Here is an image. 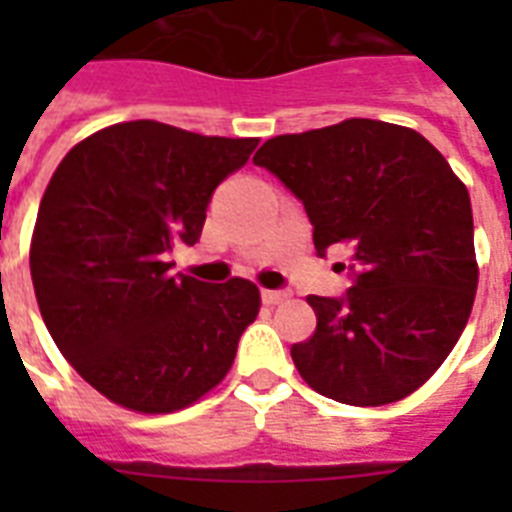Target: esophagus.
<instances>
[{
	"label": "esophagus",
	"instance_id": "34e87169",
	"mask_svg": "<svg viewBox=\"0 0 512 512\" xmlns=\"http://www.w3.org/2000/svg\"><path fill=\"white\" fill-rule=\"evenodd\" d=\"M289 297L287 289H263V303L265 305H279Z\"/></svg>",
	"mask_w": 512,
	"mask_h": 512
}]
</instances>
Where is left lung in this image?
<instances>
[{"mask_svg": "<svg viewBox=\"0 0 512 512\" xmlns=\"http://www.w3.org/2000/svg\"><path fill=\"white\" fill-rule=\"evenodd\" d=\"M252 162L303 201L313 244L348 249L342 300L308 297L316 332L292 345L316 393L350 406L401 401L433 377L478 287L468 188L420 132L377 119L265 140Z\"/></svg>", "mask_w": 512, "mask_h": 512, "instance_id": "1", "label": "left lung"}]
</instances>
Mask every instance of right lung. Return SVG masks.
Listing matches in <instances>:
<instances>
[{"instance_id":"obj_1","label":"right lung","mask_w":512,"mask_h":512,"mask_svg":"<svg viewBox=\"0 0 512 512\" xmlns=\"http://www.w3.org/2000/svg\"><path fill=\"white\" fill-rule=\"evenodd\" d=\"M257 143L138 119L79 140L52 172L28 252L36 303L68 364L108 401L170 414L233 366L260 289L172 276L170 249L199 241L212 191Z\"/></svg>"}]
</instances>
